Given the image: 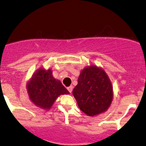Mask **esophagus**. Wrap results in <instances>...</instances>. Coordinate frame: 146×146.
I'll use <instances>...</instances> for the list:
<instances>
[{
  "instance_id": "34e87169",
  "label": "esophagus",
  "mask_w": 146,
  "mask_h": 146,
  "mask_svg": "<svg viewBox=\"0 0 146 146\" xmlns=\"http://www.w3.org/2000/svg\"><path fill=\"white\" fill-rule=\"evenodd\" d=\"M73 86H68V87H67V90H68V92H69V93H71L72 92V90H73Z\"/></svg>"
}]
</instances>
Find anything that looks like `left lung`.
<instances>
[{
    "instance_id": "8db88e82",
    "label": "left lung",
    "mask_w": 146,
    "mask_h": 146,
    "mask_svg": "<svg viewBox=\"0 0 146 146\" xmlns=\"http://www.w3.org/2000/svg\"><path fill=\"white\" fill-rule=\"evenodd\" d=\"M73 95L80 109L93 117L110 107L113 98V86L106 72L92 65L81 71Z\"/></svg>"
}]
</instances>
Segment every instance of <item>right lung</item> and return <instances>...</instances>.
Returning <instances> with one entry per match:
<instances>
[{
	"instance_id": "1",
	"label": "right lung",
	"mask_w": 146,
	"mask_h": 146,
	"mask_svg": "<svg viewBox=\"0 0 146 146\" xmlns=\"http://www.w3.org/2000/svg\"><path fill=\"white\" fill-rule=\"evenodd\" d=\"M27 89L30 100L44 110L50 109L60 95L69 94L61 82L53 78L51 70L44 68H39L33 73Z\"/></svg>"
}]
</instances>
